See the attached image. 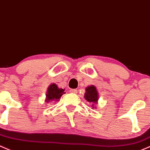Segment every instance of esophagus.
<instances>
[{
	"mask_svg": "<svg viewBox=\"0 0 150 150\" xmlns=\"http://www.w3.org/2000/svg\"><path fill=\"white\" fill-rule=\"evenodd\" d=\"M70 92L72 93H78V91L76 89H70Z\"/></svg>",
	"mask_w": 150,
	"mask_h": 150,
	"instance_id": "1",
	"label": "esophagus"
}]
</instances>
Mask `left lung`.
<instances>
[{
  "label": "left lung",
  "instance_id": "left-lung-1",
  "mask_svg": "<svg viewBox=\"0 0 150 150\" xmlns=\"http://www.w3.org/2000/svg\"><path fill=\"white\" fill-rule=\"evenodd\" d=\"M86 92L85 93V98L89 103H92L93 106L94 104H96L98 99V93L96 90V88L94 86H88L86 89Z\"/></svg>",
  "mask_w": 150,
  "mask_h": 150
}]
</instances>
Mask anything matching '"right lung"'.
<instances>
[{"label":"right lung","mask_w":150,"mask_h":150,"mask_svg":"<svg viewBox=\"0 0 150 150\" xmlns=\"http://www.w3.org/2000/svg\"><path fill=\"white\" fill-rule=\"evenodd\" d=\"M65 93L64 90L62 88H59L56 84L52 83L49 86L46 93V102L49 103L53 100H58L63 94Z\"/></svg>","instance_id":"add662e5"}]
</instances>
